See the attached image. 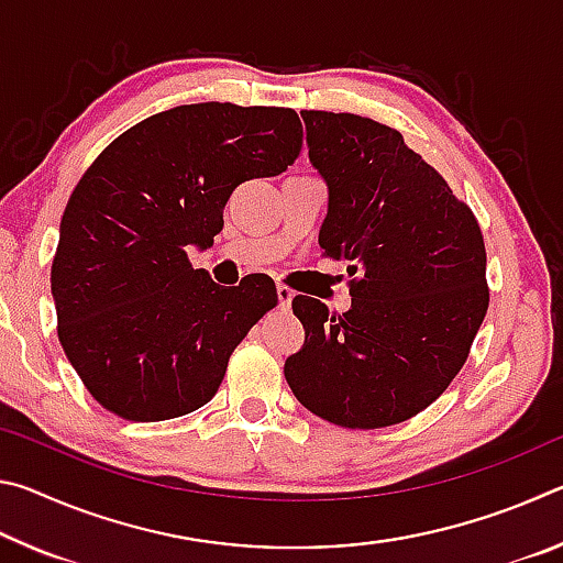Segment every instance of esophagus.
Instances as JSON below:
<instances>
[{"label":"esophagus","mask_w":563,"mask_h":563,"mask_svg":"<svg viewBox=\"0 0 563 563\" xmlns=\"http://www.w3.org/2000/svg\"><path fill=\"white\" fill-rule=\"evenodd\" d=\"M275 292H278V305H280V308L288 310L292 298H295V292L288 288V285H278V288H275Z\"/></svg>","instance_id":"esophagus-1"}]
</instances>
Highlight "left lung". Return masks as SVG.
Listing matches in <instances>:
<instances>
[{"label": "left lung", "instance_id": "1", "mask_svg": "<svg viewBox=\"0 0 563 563\" xmlns=\"http://www.w3.org/2000/svg\"><path fill=\"white\" fill-rule=\"evenodd\" d=\"M328 186L325 255L347 263L352 308L295 295L302 347L285 379L302 407L350 430L422 412L460 373L489 308L487 253L470 206L402 133L355 113L300 111Z\"/></svg>", "mask_w": 563, "mask_h": 563}]
</instances>
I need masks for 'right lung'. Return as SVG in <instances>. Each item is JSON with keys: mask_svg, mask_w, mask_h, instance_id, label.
<instances>
[{"mask_svg": "<svg viewBox=\"0 0 563 563\" xmlns=\"http://www.w3.org/2000/svg\"><path fill=\"white\" fill-rule=\"evenodd\" d=\"M300 146L292 109L206 101L144 119L89 166L62 216L52 295L62 347L101 407L161 422L218 393L278 292L263 273L223 288L188 251L213 245L235 186L283 174Z\"/></svg>", "mask_w": 563, "mask_h": 563, "instance_id": "1", "label": "right lung"}]
</instances>
